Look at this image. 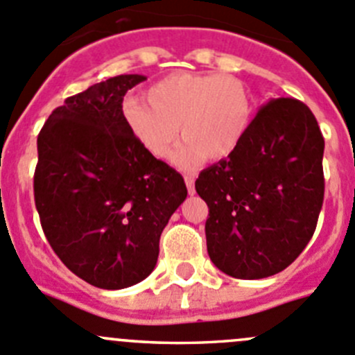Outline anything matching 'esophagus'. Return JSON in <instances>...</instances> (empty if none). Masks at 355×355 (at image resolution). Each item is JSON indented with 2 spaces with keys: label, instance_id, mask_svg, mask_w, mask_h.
<instances>
[{
  "label": "esophagus",
  "instance_id": "esophagus-1",
  "mask_svg": "<svg viewBox=\"0 0 355 355\" xmlns=\"http://www.w3.org/2000/svg\"><path fill=\"white\" fill-rule=\"evenodd\" d=\"M185 185H187V192H189V196H194V194H196L194 178H192V177H185Z\"/></svg>",
  "mask_w": 355,
  "mask_h": 355
}]
</instances>
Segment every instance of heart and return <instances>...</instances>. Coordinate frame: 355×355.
I'll list each match as a JSON object with an SVG mask.
<instances>
[{"mask_svg": "<svg viewBox=\"0 0 355 355\" xmlns=\"http://www.w3.org/2000/svg\"><path fill=\"white\" fill-rule=\"evenodd\" d=\"M147 102L130 98L123 119L140 146L168 159L178 140L185 146L175 163L189 168L202 157L220 161L239 147L253 118V101L241 79L211 72H173L147 90Z\"/></svg>", "mask_w": 355, "mask_h": 355, "instance_id": "b5f03b06", "label": "heart"}]
</instances>
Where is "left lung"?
Instances as JSON below:
<instances>
[{"label": "left lung", "mask_w": 355, "mask_h": 355, "mask_svg": "<svg viewBox=\"0 0 355 355\" xmlns=\"http://www.w3.org/2000/svg\"><path fill=\"white\" fill-rule=\"evenodd\" d=\"M324 139L311 109L297 98L261 105L243 142L199 173L208 205L206 248L236 279L284 270L314 236L324 199Z\"/></svg>", "instance_id": "1"}]
</instances>
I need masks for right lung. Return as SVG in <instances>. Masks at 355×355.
Here are the masks:
<instances>
[{"label":"right lung","instance_id":"right-lung-1","mask_svg":"<svg viewBox=\"0 0 355 355\" xmlns=\"http://www.w3.org/2000/svg\"><path fill=\"white\" fill-rule=\"evenodd\" d=\"M146 76L123 74L65 98L37 135L34 202L71 272L121 290L156 267L159 237L187 198L182 175L150 156L123 119V98Z\"/></svg>","mask_w":355,"mask_h":355}]
</instances>
